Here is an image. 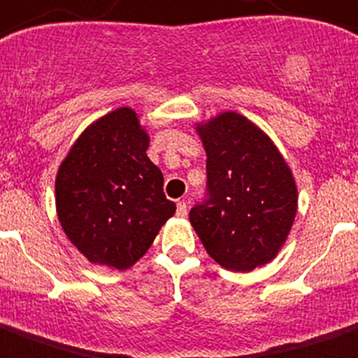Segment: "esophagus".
Instances as JSON below:
<instances>
[{
  "mask_svg": "<svg viewBox=\"0 0 358 358\" xmlns=\"http://www.w3.org/2000/svg\"><path fill=\"white\" fill-rule=\"evenodd\" d=\"M176 215H178L180 219H185V217H187V202L182 200V202L176 204Z\"/></svg>",
  "mask_w": 358,
  "mask_h": 358,
  "instance_id": "obj_1",
  "label": "esophagus"
}]
</instances>
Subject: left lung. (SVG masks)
I'll return each mask as SVG.
<instances>
[{
    "mask_svg": "<svg viewBox=\"0 0 358 358\" xmlns=\"http://www.w3.org/2000/svg\"><path fill=\"white\" fill-rule=\"evenodd\" d=\"M208 162V199L189 211L206 252L220 266L250 272L287 241L298 189L272 139L237 112L196 127Z\"/></svg>",
    "mask_w": 358,
    "mask_h": 358,
    "instance_id": "8db88e82",
    "label": "left lung"
}]
</instances>
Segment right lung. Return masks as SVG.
<instances>
[{"instance_id":"right-lung-1","label":"right lung","mask_w":358,"mask_h":358,"mask_svg":"<svg viewBox=\"0 0 358 358\" xmlns=\"http://www.w3.org/2000/svg\"><path fill=\"white\" fill-rule=\"evenodd\" d=\"M149 141L123 106L90 124L58 167V220L90 263L130 268L176 211L147 156Z\"/></svg>"}]
</instances>
